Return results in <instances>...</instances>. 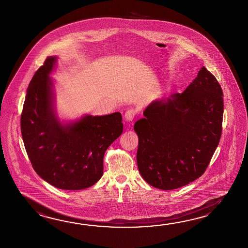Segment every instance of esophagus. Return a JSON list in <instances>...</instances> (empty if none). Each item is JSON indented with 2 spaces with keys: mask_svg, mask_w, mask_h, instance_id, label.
Instances as JSON below:
<instances>
[{
  "mask_svg": "<svg viewBox=\"0 0 248 248\" xmlns=\"http://www.w3.org/2000/svg\"><path fill=\"white\" fill-rule=\"evenodd\" d=\"M136 115V112L134 109H129V110H127L125 112V114H124V118H125V120L128 122H132L133 120V118H134V116Z\"/></svg>",
  "mask_w": 248,
  "mask_h": 248,
  "instance_id": "esophagus-1",
  "label": "esophagus"
}]
</instances>
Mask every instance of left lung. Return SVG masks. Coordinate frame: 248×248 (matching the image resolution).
<instances>
[{"instance_id":"1","label":"left lung","mask_w":248,"mask_h":248,"mask_svg":"<svg viewBox=\"0 0 248 248\" xmlns=\"http://www.w3.org/2000/svg\"><path fill=\"white\" fill-rule=\"evenodd\" d=\"M222 97L217 79L202 67L184 93L152 101L134 124L146 182L173 190L202 175L222 134Z\"/></svg>"}]
</instances>
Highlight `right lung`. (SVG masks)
I'll return each instance as SVG.
<instances>
[{
    "label": "right lung",
    "instance_id": "add662e5",
    "mask_svg": "<svg viewBox=\"0 0 248 248\" xmlns=\"http://www.w3.org/2000/svg\"><path fill=\"white\" fill-rule=\"evenodd\" d=\"M56 59L47 56L31 80L21 114L22 138L32 168L43 180L62 190H82L102 177L107 148L123 132L122 115H88L61 123L49 77Z\"/></svg>",
    "mask_w": 248,
    "mask_h": 248
}]
</instances>
